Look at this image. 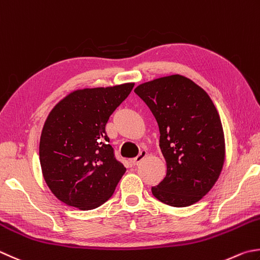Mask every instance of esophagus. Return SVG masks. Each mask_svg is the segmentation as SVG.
<instances>
[{"label": "esophagus", "instance_id": "esophagus-1", "mask_svg": "<svg viewBox=\"0 0 260 260\" xmlns=\"http://www.w3.org/2000/svg\"><path fill=\"white\" fill-rule=\"evenodd\" d=\"M146 156H147V151H145V150H141L140 153H139V155L137 156V157H135V158H132V159H131V164H132V165H138L139 161L143 160V159L146 157Z\"/></svg>", "mask_w": 260, "mask_h": 260}]
</instances>
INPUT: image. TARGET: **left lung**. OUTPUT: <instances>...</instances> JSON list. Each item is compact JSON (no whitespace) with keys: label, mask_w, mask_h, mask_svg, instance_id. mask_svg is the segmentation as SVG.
<instances>
[{"label":"left lung","mask_w":260,"mask_h":260,"mask_svg":"<svg viewBox=\"0 0 260 260\" xmlns=\"http://www.w3.org/2000/svg\"><path fill=\"white\" fill-rule=\"evenodd\" d=\"M135 92L157 121L168 166L164 180L151 188L154 197L173 207L199 202L217 181L225 159L223 126L214 103L180 75L145 82Z\"/></svg>","instance_id":"obj_1"}]
</instances>
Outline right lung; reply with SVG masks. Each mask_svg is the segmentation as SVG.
<instances>
[{"label":"right lung","mask_w":260,"mask_h":260,"mask_svg":"<svg viewBox=\"0 0 260 260\" xmlns=\"http://www.w3.org/2000/svg\"><path fill=\"white\" fill-rule=\"evenodd\" d=\"M134 86L75 90L50 112L39 160L44 180L62 203L89 210L112 197L125 168L115 158L105 125Z\"/></svg>","instance_id":"obj_1"}]
</instances>
